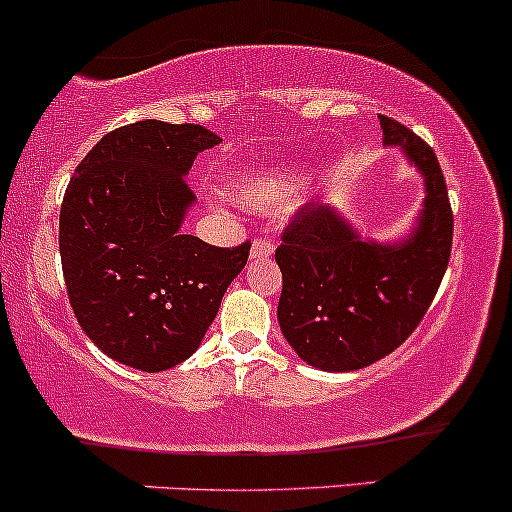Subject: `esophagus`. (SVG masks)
<instances>
[{
    "label": "esophagus",
    "mask_w": 512,
    "mask_h": 512,
    "mask_svg": "<svg viewBox=\"0 0 512 512\" xmlns=\"http://www.w3.org/2000/svg\"><path fill=\"white\" fill-rule=\"evenodd\" d=\"M273 254V244L268 239H256L251 244V258H266Z\"/></svg>",
    "instance_id": "esophagus-1"
}]
</instances>
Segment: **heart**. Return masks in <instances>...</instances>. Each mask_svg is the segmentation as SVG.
Masks as SVG:
<instances>
[{
    "label": "heart",
    "instance_id": "obj_1",
    "mask_svg": "<svg viewBox=\"0 0 512 512\" xmlns=\"http://www.w3.org/2000/svg\"><path fill=\"white\" fill-rule=\"evenodd\" d=\"M302 173L298 170H271V173H254L234 183V197L241 207L254 212L276 210L298 195Z\"/></svg>",
    "mask_w": 512,
    "mask_h": 512
}]
</instances>
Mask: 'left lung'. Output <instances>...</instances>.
Masks as SVG:
<instances>
[{
  "instance_id": "left-lung-1",
  "label": "left lung",
  "mask_w": 512,
  "mask_h": 512,
  "mask_svg": "<svg viewBox=\"0 0 512 512\" xmlns=\"http://www.w3.org/2000/svg\"><path fill=\"white\" fill-rule=\"evenodd\" d=\"M383 146L420 173L425 200L408 234L376 241L329 202L295 214L278 246V324L305 364L359 371L410 337L425 317L452 254V207L437 156L420 136L381 117Z\"/></svg>"
}]
</instances>
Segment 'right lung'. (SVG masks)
<instances>
[{"mask_svg":"<svg viewBox=\"0 0 512 512\" xmlns=\"http://www.w3.org/2000/svg\"><path fill=\"white\" fill-rule=\"evenodd\" d=\"M197 124L146 119L112 131L75 168L60 205V261L82 332L109 359L156 373L190 359L251 244L219 249L183 232Z\"/></svg>","mask_w":512,"mask_h":512,"instance_id":"add662e5","label":"right lung"}]
</instances>
